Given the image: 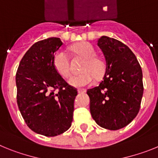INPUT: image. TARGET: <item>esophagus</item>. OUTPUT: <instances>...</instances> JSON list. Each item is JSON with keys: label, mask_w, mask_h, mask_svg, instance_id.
Wrapping results in <instances>:
<instances>
[{"label": "esophagus", "mask_w": 158, "mask_h": 158, "mask_svg": "<svg viewBox=\"0 0 158 158\" xmlns=\"http://www.w3.org/2000/svg\"><path fill=\"white\" fill-rule=\"evenodd\" d=\"M85 92H86V90H85V89H83V88L78 89V93H79V94H83V93Z\"/></svg>", "instance_id": "esophagus-1"}]
</instances>
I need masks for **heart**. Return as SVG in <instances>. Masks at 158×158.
<instances>
[{"mask_svg":"<svg viewBox=\"0 0 158 158\" xmlns=\"http://www.w3.org/2000/svg\"><path fill=\"white\" fill-rule=\"evenodd\" d=\"M75 54L85 59L83 64V72L72 75L68 82L74 87H84L94 82V77L100 79L105 71V64L101 59L95 56V51L92 45L87 42H81L71 47ZM53 65L63 77L70 75L69 56L64 50H59L53 58Z\"/></svg>","mask_w":158,"mask_h":158,"instance_id":"obj_1","label":"heart"}]
</instances>
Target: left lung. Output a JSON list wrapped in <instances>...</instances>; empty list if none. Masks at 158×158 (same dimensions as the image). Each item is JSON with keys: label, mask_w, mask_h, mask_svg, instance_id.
<instances>
[{"label": "left lung", "mask_w": 158, "mask_h": 158, "mask_svg": "<svg viewBox=\"0 0 158 158\" xmlns=\"http://www.w3.org/2000/svg\"><path fill=\"white\" fill-rule=\"evenodd\" d=\"M98 46L106 60L103 80L88 89L90 111L102 128L117 130L127 127L139 111L142 95V71L129 47L114 38L102 35Z\"/></svg>", "instance_id": "left-lung-1"}]
</instances>
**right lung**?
I'll return each instance as SVG.
<instances>
[{"instance_id":"add662e5","label":"right lung","mask_w":158,"mask_h":158,"mask_svg":"<svg viewBox=\"0 0 158 158\" xmlns=\"http://www.w3.org/2000/svg\"><path fill=\"white\" fill-rule=\"evenodd\" d=\"M62 45L57 37L34 44L20 60L16 75V102L22 117L32 131L47 137L71 127L78 94L53 65L55 54Z\"/></svg>"}]
</instances>
